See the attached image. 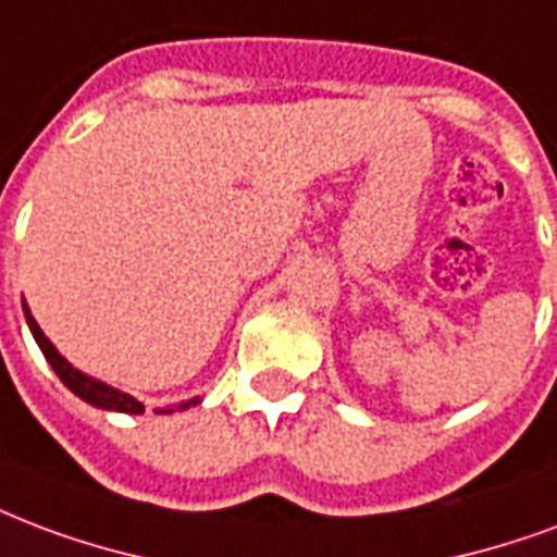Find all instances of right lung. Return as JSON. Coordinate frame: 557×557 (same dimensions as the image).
Here are the masks:
<instances>
[{"label": "right lung", "instance_id": "add662e5", "mask_svg": "<svg viewBox=\"0 0 557 557\" xmlns=\"http://www.w3.org/2000/svg\"><path fill=\"white\" fill-rule=\"evenodd\" d=\"M26 310V307H23ZM26 321H28V331L35 333L37 345H40V351H44V357L49 360V366L55 369V374L61 377V383L67 386V389H73V393L79 395V398H85L88 405L94 407H102V410H121V413H144V405L141 401H135L132 395L121 393V389H111V386H106V383L94 381V377H88V374H82L79 369H73L64 357H61L55 348H52V342L44 336V331L37 327V321L32 319V312L26 310ZM197 405L195 401H188V405H183L180 410H185V407ZM176 407H164V410H156V413H174Z\"/></svg>", "mask_w": 557, "mask_h": 557}]
</instances>
